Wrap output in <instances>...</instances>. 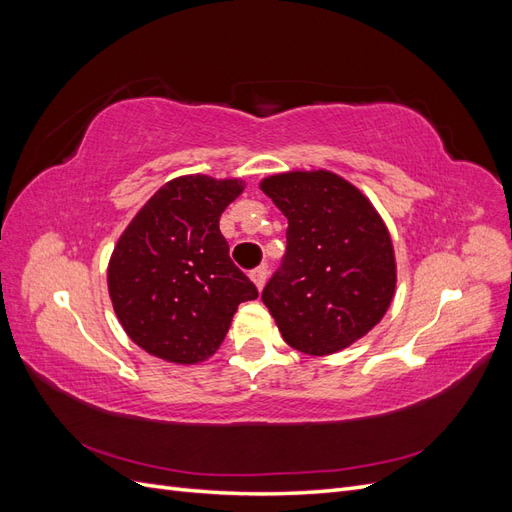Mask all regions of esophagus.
<instances>
[{
  "label": "esophagus",
  "mask_w": 512,
  "mask_h": 512,
  "mask_svg": "<svg viewBox=\"0 0 512 512\" xmlns=\"http://www.w3.org/2000/svg\"><path fill=\"white\" fill-rule=\"evenodd\" d=\"M250 280L254 282V286H256L258 290H262V286H265V282H267V267L254 269V271L250 273Z\"/></svg>",
  "instance_id": "esophagus-1"
}]
</instances>
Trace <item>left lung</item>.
I'll use <instances>...</instances> for the list:
<instances>
[{
  "label": "left lung",
  "instance_id": "8db88e82",
  "mask_svg": "<svg viewBox=\"0 0 512 512\" xmlns=\"http://www.w3.org/2000/svg\"><path fill=\"white\" fill-rule=\"evenodd\" d=\"M258 185L288 220L282 271L262 290L284 342L309 356L359 342L389 312L397 286L382 215L327 168L288 170Z\"/></svg>",
  "mask_w": 512,
  "mask_h": 512
}]
</instances>
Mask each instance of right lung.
Returning a JSON list of instances; mask_svg holds the SVG:
<instances>
[{"mask_svg":"<svg viewBox=\"0 0 512 512\" xmlns=\"http://www.w3.org/2000/svg\"><path fill=\"white\" fill-rule=\"evenodd\" d=\"M245 190L239 177L170 179L121 232L106 282L115 314L136 346L168 363L215 354L256 286L235 267L220 215Z\"/></svg>","mask_w":512,"mask_h":512,"instance_id":"obj_1","label":"right lung"}]
</instances>
